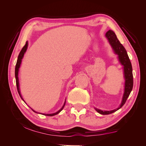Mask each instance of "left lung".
<instances>
[{
    "instance_id": "left-lung-1",
    "label": "left lung",
    "mask_w": 146,
    "mask_h": 146,
    "mask_svg": "<svg viewBox=\"0 0 146 146\" xmlns=\"http://www.w3.org/2000/svg\"><path fill=\"white\" fill-rule=\"evenodd\" d=\"M106 37L108 39V41L110 45L113 47L114 52L118 55V58L122 65L123 66V70H124V77L125 79V91L123 94V99L121 105L119 108L111 111H102L99 109L96 108V110L99 113L101 114H110L116 111L117 110L120 109L122 106L125 104L127 98L130 94V92L133 89V73H132V66L128 56L127 52L125 47L122 46V44L118 40V39L112 30H108L106 33Z\"/></svg>"
}]
</instances>
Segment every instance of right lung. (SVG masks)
<instances>
[{
	"instance_id": "1",
	"label": "right lung",
	"mask_w": 146,
	"mask_h": 146,
	"mask_svg": "<svg viewBox=\"0 0 146 146\" xmlns=\"http://www.w3.org/2000/svg\"><path fill=\"white\" fill-rule=\"evenodd\" d=\"M27 46H28V42L27 41L25 43V46L23 47V48H22V50H21L19 54L18 55V58H17V63H16V67H15V77H16V86H17V91H18V93L21 97V98L23 100V98H22V96L20 94V91H19V80H18V71H19V68L20 67V65H21V61H22V59H23V56H24V55L25 54V52L26 51V50H27ZM65 104H66V102L64 104V105L63 106V107L61 108L58 111H57L56 113H53V114H43V115H45V116H54V115H56V114H58L61 110H62L64 107L65 105ZM33 111L35 113H36V111H35L34 110H33Z\"/></svg>"
}]
</instances>
